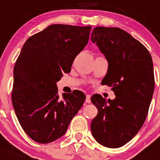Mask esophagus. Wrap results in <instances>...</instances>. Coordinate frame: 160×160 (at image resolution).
I'll use <instances>...</instances> for the list:
<instances>
[{
  "label": "esophagus",
  "mask_w": 160,
  "mask_h": 160,
  "mask_svg": "<svg viewBox=\"0 0 160 160\" xmlns=\"http://www.w3.org/2000/svg\"><path fill=\"white\" fill-rule=\"evenodd\" d=\"M86 103H90V102H91V100H90V95L86 94Z\"/></svg>",
  "instance_id": "34e87169"
}]
</instances>
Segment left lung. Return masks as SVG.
<instances>
[{"label":"left lung","instance_id":"1","mask_svg":"<svg viewBox=\"0 0 160 160\" xmlns=\"http://www.w3.org/2000/svg\"><path fill=\"white\" fill-rule=\"evenodd\" d=\"M90 39L109 63L102 82L116 95L108 101L92 96L98 110L92 135L105 147L117 148L137 135L147 117L155 88L153 62L147 48L121 28L97 27Z\"/></svg>","mask_w":160,"mask_h":160}]
</instances>
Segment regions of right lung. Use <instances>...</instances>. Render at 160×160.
<instances>
[{"mask_svg": "<svg viewBox=\"0 0 160 160\" xmlns=\"http://www.w3.org/2000/svg\"><path fill=\"white\" fill-rule=\"evenodd\" d=\"M91 26L52 24L27 39L13 70L12 102L23 131L48 143L63 136L86 99L82 92L58 94L56 82L69 73L87 44Z\"/></svg>", "mask_w": 160, "mask_h": 160, "instance_id": "add662e5", "label": "right lung"}]
</instances>
